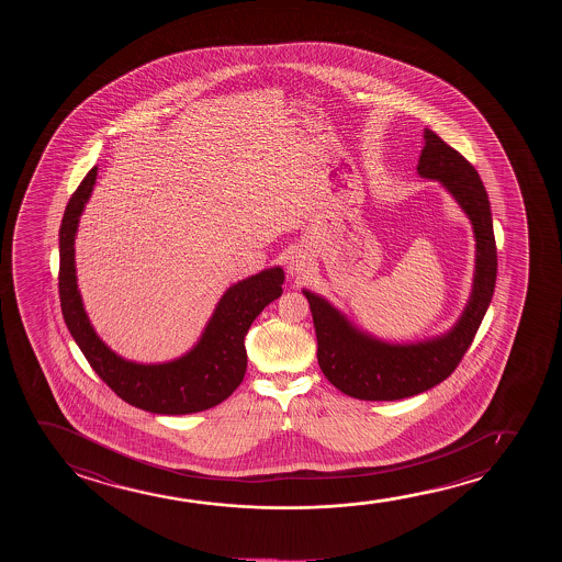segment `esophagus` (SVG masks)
<instances>
[{
    "label": "esophagus",
    "mask_w": 562,
    "mask_h": 562,
    "mask_svg": "<svg viewBox=\"0 0 562 562\" xmlns=\"http://www.w3.org/2000/svg\"><path fill=\"white\" fill-rule=\"evenodd\" d=\"M308 267H311V259H308V255L305 254V251H295V254L290 255V259H288V272H290L292 277L305 274Z\"/></svg>",
    "instance_id": "1"
}]
</instances>
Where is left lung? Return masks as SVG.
Here are the masks:
<instances>
[{"mask_svg": "<svg viewBox=\"0 0 562 562\" xmlns=\"http://www.w3.org/2000/svg\"><path fill=\"white\" fill-rule=\"evenodd\" d=\"M418 175L434 178L453 193L474 226L476 274L469 305L459 323L441 338L411 346H393L355 330L339 311L315 293L303 292L313 313L316 359L324 376L349 397L395 401L430 390L453 374L474 341L485 311L492 303L497 278V247L492 209L474 167L436 132H424Z\"/></svg>", "mask_w": 562, "mask_h": 562, "instance_id": "8db88e82", "label": "left lung"}]
</instances>
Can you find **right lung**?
<instances>
[{
	"label": "right lung",
	"mask_w": 562,
	"mask_h": 562,
	"mask_svg": "<svg viewBox=\"0 0 562 562\" xmlns=\"http://www.w3.org/2000/svg\"><path fill=\"white\" fill-rule=\"evenodd\" d=\"M98 177L93 167L72 193L59 228V300L63 318L95 374L132 407L155 415H190L231 397L246 376L244 339L257 315L282 295L284 270H262L232 285L218 301L200 344L177 361L136 364L113 353L85 313L75 269L78 218Z\"/></svg>",
	"instance_id": "add662e5"
}]
</instances>
